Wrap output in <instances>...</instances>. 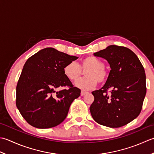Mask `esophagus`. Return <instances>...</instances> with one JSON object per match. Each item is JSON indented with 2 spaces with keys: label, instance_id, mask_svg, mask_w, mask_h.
Wrapping results in <instances>:
<instances>
[{
  "label": "esophagus",
  "instance_id": "esophagus-1",
  "mask_svg": "<svg viewBox=\"0 0 154 154\" xmlns=\"http://www.w3.org/2000/svg\"><path fill=\"white\" fill-rule=\"evenodd\" d=\"M88 92H85V91H81V93H80V95L82 96H84L85 94H86Z\"/></svg>",
  "mask_w": 154,
  "mask_h": 154
}]
</instances>
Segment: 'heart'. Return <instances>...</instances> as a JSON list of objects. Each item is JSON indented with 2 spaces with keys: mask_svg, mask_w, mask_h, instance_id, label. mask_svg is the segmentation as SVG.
Masks as SVG:
<instances>
[{
  "mask_svg": "<svg viewBox=\"0 0 154 154\" xmlns=\"http://www.w3.org/2000/svg\"><path fill=\"white\" fill-rule=\"evenodd\" d=\"M82 69L87 70L85 73L87 77L76 83V87L80 89L84 90L92 89L98 85L99 82H103L107 79L108 74L104 68V64L94 56H88L84 58L80 66L75 62H70L64 67L63 71L68 79L75 82L81 78Z\"/></svg>",
  "mask_w": 154,
  "mask_h": 154,
  "instance_id": "heart-1",
  "label": "heart"
}]
</instances>
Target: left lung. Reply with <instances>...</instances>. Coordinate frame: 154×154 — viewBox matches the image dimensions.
<instances>
[{
	"mask_svg": "<svg viewBox=\"0 0 154 154\" xmlns=\"http://www.w3.org/2000/svg\"><path fill=\"white\" fill-rule=\"evenodd\" d=\"M108 61L111 70L101 89L93 91L91 115L97 123L120 128L138 116L146 94V74L139 58L130 49L110 45L94 53ZM111 90L108 95L107 91Z\"/></svg>",
	"mask_w": 154,
	"mask_h": 154,
	"instance_id": "obj_1",
	"label": "left lung"
}]
</instances>
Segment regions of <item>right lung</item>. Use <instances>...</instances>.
Here are the masks:
<instances>
[{
  "instance_id": "add662e5",
  "label": "right lung",
  "mask_w": 154,
  "mask_h": 154,
  "mask_svg": "<svg viewBox=\"0 0 154 154\" xmlns=\"http://www.w3.org/2000/svg\"><path fill=\"white\" fill-rule=\"evenodd\" d=\"M78 57L46 48L27 60L17 86L16 104L32 126H56L66 118L69 108L81 91L65 76L64 67ZM64 86L69 88L58 91Z\"/></svg>"
}]
</instances>
